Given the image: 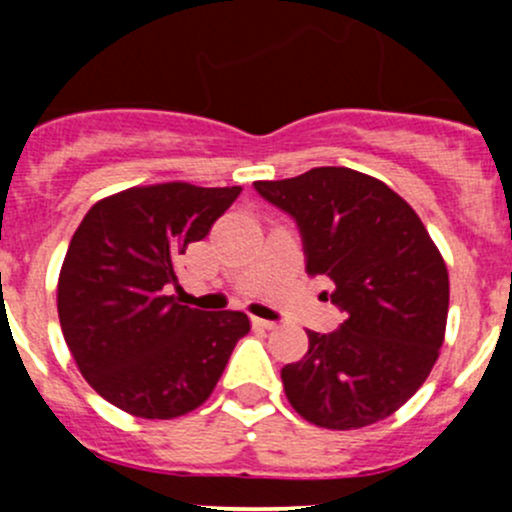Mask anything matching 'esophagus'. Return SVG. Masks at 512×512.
Segmentation results:
<instances>
[{"mask_svg": "<svg viewBox=\"0 0 512 512\" xmlns=\"http://www.w3.org/2000/svg\"><path fill=\"white\" fill-rule=\"evenodd\" d=\"M252 327H255V329H267V332H270V329H275L277 324L275 322H267V319H260V317H252Z\"/></svg>", "mask_w": 512, "mask_h": 512, "instance_id": "obj_1", "label": "esophagus"}]
</instances>
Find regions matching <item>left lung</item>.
Wrapping results in <instances>:
<instances>
[{"label": "left lung", "mask_w": 512, "mask_h": 512, "mask_svg": "<svg viewBox=\"0 0 512 512\" xmlns=\"http://www.w3.org/2000/svg\"><path fill=\"white\" fill-rule=\"evenodd\" d=\"M297 220L309 275L334 282L347 314L337 332H307L309 352L282 369L304 421L332 431L399 411L431 374L448 319V270L416 210L379 178L339 165L257 180Z\"/></svg>", "instance_id": "left-lung-1"}]
</instances>
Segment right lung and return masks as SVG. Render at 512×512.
Here are the masks:
<instances>
[{"mask_svg": "<svg viewBox=\"0 0 512 512\" xmlns=\"http://www.w3.org/2000/svg\"><path fill=\"white\" fill-rule=\"evenodd\" d=\"M240 193L183 180L136 185L98 200L76 227L56 307L81 376L108 404L168 421L210 399L250 319L185 307L163 287L178 280L175 257Z\"/></svg>", "mask_w": 512, "mask_h": 512, "instance_id": "add662e5", "label": "right lung"}]
</instances>
